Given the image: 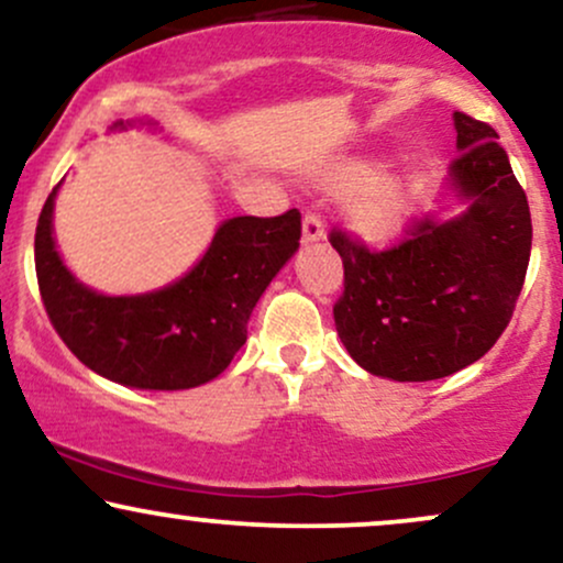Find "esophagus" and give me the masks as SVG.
<instances>
[{
    "label": "esophagus",
    "instance_id": "esophagus-1",
    "mask_svg": "<svg viewBox=\"0 0 563 563\" xmlns=\"http://www.w3.org/2000/svg\"><path fill=\"white\" fill-rule=\"evenodd\" d=\"M322 238H325V228H322L320 217H314V214L303 217V224H301V243H303V245L320 243Z\"/></svg>",
    "mask_w": 563,
    "mask_h": 563
}]
</instances>
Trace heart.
Listing matches in <instances>:
<instances>
[{"mask_svg": "<svg viewBox=\"0 0 563 563\" xmlns=\"http://www.w3.org/2000/svg\"><path fill=\"white\" fill-rule=\"evenodd\" d=\"M322 183L349 190L346 219L367 243H389L405 230L421 192L416 172H378L373 161H341L322 174Z\"/></svg>", "mask_w": 563, "mask_h": 563, "instance_id": "heart-1", "label": "heart"}]
</instances>
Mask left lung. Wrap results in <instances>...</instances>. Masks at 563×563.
Masks as SVG:
<instances>
[{
    "mask_svg": "<svg viewBox=\"0 0 563 563\" xmlns=\"http://www.w3.org/2000/svg\"><path fill=\"white\" fill-rule=\"evenodd\" d=\"M457 156L434 214L407 241L371 254L331 232L344 262V296L333 318L341 344L367 373L434 380L484 357L506 331L525 286L532 219L497 132L452 113ZM455 205L462 211L444 216Z\"/></svg>",
    "mask_w": 563,
    "mask_h": 563,
    "instance_id": "1",
    "label": "left lung"
}]
</instances>
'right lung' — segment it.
Wrapping results in <instances>:
<instances>
[{"mask_svg": "<svg viewBox=\"0 0 563 563\" xmlns=\"http://www.w3.org/2000/svg\"><path fill=\"white\" fill-rule=\"evenodd\" d=\"M161 132L158 121H115ZM36 224V280L57 335L97 376L129 389L179 391L209 384L245 344L249 320L273 277L299 251L301 214L232 217L219 224L203 256L169 286L108 296L84 286L55 243V198Z\"/></svg>", "mask_w": 563, "mask_h": 563, "instance_id": "add662e5", "label": "right lung"}]
</instances>
